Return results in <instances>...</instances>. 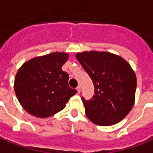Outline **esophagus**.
<instances>
[{
	"instance_id": "esophagus-1",
	"label": "esophagus",
	"mask_w": 153,
	"mask_h": 153,
	"mask_svg": "<svg viewBox=\"0 0 153 153\" xmlns=\"http://www.w3.org/2000/svg\"><path fill=\"white\" fill-rule=\"evenodd\" d=\"M76 89H77V91H78V93L79 94L80 92H81V88H80V86H78Z\"/></svg>"
}]
</instances>
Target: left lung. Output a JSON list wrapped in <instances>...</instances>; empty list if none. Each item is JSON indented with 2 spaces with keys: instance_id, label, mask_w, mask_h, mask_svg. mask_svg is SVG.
<instances>
[{
  "instance_id": "left-lung-1",
  "label": "left lung",
  "mask_w": 153,
  "mask_h": 153,
  "mask_svg": "<svg viewBox=\"0 0 153 153\" xmlns=\"http://www.w3.org/2000/svg\"><path fill=\"white\" fill-rule=\"evenodd\" d=\"M75 56L95 86L91 100L82 98L88 119L99 126L119 123L130 113L135 100L136 75L131 65L108 52L85 51Z\"/></svg>"
}]
</instances>
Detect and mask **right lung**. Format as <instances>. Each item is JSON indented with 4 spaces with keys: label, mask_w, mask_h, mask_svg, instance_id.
<instances>
[{
    "label": "right lung",
    "mask_w": 153,
    "mask_h": 153,
    "mask_svg": "<svg viewBox=\"0 0 153 153\" xmlns=\"http://www.w3.org/2000/svg\"><path fill=\"white\" fill-rule=\"evenodd\" d=\"M69 58L64 52L36 56L19 68L14 79V91L20 105L35 117L45 118L65 108L77 90L68 84L69 74L62 65Z\"/></svg>",
    "instance_id": "add662e5"
}]
</instances>
